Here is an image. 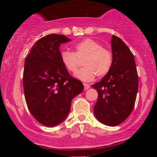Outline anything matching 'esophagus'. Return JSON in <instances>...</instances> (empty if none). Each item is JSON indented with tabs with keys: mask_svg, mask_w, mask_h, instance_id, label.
<instances>
[{
	"mask_svg": "<svg viewBox=\"0 0 157 157\" xmlns=\"http://www.w3.org/2000/svg\"><path fill=\"white\" fill-rule=\"evenodd\" d=\"M83 86H84V89L85 90H88L90 88V86L89 84H87V83H83Z\"/></svg>",
	"mask_w": 157,
	"mask_h": 157,
	"instance_id": "obj_1",
	"label": "esophagus"
}]
</instances>
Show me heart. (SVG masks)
Returning <instances> with one entry per match:
<instances>
[{"instance_id":"heart-1","label":"heart","mask_w":157,"mask_h":157,"mask_svg":"<svg viewBox=\"0 0 157 157\" xmlns=\"http://www.w3.org/2000/svg\"><path fill=\"white\" fill-rule=\"evenodd\" d=\"M75 52L63 51L60 60L66 69L75 72L79 67V60L84 59L85 66L77 71L75 76L83 81L93 80L95 76L103 77L109 73L112 66V54L108 48L102 47L100 43L86 38L74 46Z\"/></svg>"}]
</instances>
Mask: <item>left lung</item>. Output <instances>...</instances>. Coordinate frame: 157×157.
Instances as JSON below:
<instances>
[{
  "instance_id": "left-lung-1",
  "label": "left lung",
  "mask_w": 157,
  "mask_h": 157,
  "mask_svg": "<svg viewBox=\"0 0 157 157\" xmlns=\"http://www.w3.org/2000/svg\"><path fill=\"white\" fill-rule=\"evenodd\" d=\"M112 66L100 82L91 86L98 93L94 113L99 122L117 126L128 117L138 91V75L134 57L120 37L111 39Z\"/></svg>"
}]
</instances>
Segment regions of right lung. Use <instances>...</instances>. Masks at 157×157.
I'll list each match as a JSON object with an SVG mask.
<instances>
[{
	"instance_id": "right-lung-1",
	"label": "right lung",
	"mask_w": 157,
	"mask_h": 157,
	"mask_svg": "<svg viewBox=\"0 0 157 157\" xmlns=\"http://www.w3.org/2000/svg\"><path fill=\"white\" fill-rule=\"evenodd\" d=\"M71 41L52 34L39 39L27 55L23 71V90L28 109L40 123L57 125L67 117L71 100L83 91L60 60V46Z\"/></svg>"
}]
</instances>
